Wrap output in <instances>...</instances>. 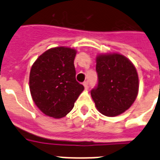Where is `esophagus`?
<instances>
[{
	"label": "esophagus",
	"instance_id": "1",
	"mask_svg": "<svg viewBox=\"0 0 160 160\" xmlns=\"http://www.w3.org/2000/svg\"><path fill=\"white\" fill-rule=\"evenodd\" d=\"M83 86H84L85 89H88L89 88L88 82H83Z\"/></svg>",
	"mask_w": 160,
	"mask_h": 160
}]
</instances>
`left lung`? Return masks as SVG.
<instances>
[{"mask_svg": "<svg viewBox=\"0 0 160 160\" xmlns=\"http://www.w3.org/2000/svg\"><path fill=\"white\" fill-rule=\"evenodd\" d=\"M97 87L90 94L98 111L106 116L121 114L131 107L138 91V77L131 61L119 53L96 58Z\"/></svg>", "mask_w": 160, "mask_h": 160, "instance_id": "left-lung-1", "label": "left lung"}]
</instances>
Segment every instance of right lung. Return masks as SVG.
I'll use <instances>...</instances> for the list:
<instances>
[{"label":"right lung","mask_w":160,"mask_h":160,"mask_svg":"<svg viewBox=\"0 0 160 160\" xmlns=\"http://www.w3.org/2000/svg\"><path fill=\"white\" fill-rule=\"evenodd\" d=\"M75 55L73 49L52 48L32 66L29 90L36 106L46 115L56 118L66 116L84 90L76 80Z\"/></svg>","instance_id":"1"}]
</instances>
